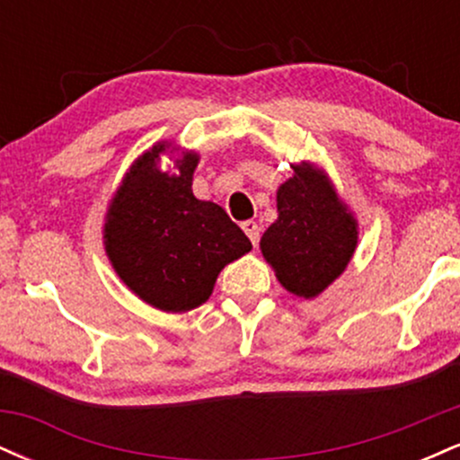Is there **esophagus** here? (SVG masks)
I'll list each match as a JSON object with an SVG mask.
<instances>
[{
    "label": "esophagus",
    "instance_id": "34e87169",
    "mask_svg": "<svg viewBox=\"0 0 460 460\" xmlns=\"http://www.w3.org/2000/svg\"><path fill=\"white\" fill-rule=\"evenodd\" d=\"M242 229H244V234L248 235L252 246L260 244V226H257L255 220H244V223H242Z\"/></svg>",
    "mask_w": 460,
    "mask_h": 460
}]
</instances>
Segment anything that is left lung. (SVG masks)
I'll return each mask as SVG.
<instances>
[{"label": "left lung", "instance_id": "left-lung-1", "mask_svg": "<svg viewBox=\"0 0 460 460\" xmlns=\"http://www.w3.org/2000/svg\"><path fill=\"white\" fill-rule=\"evenodd\" d=\"M277 192L279 218L261 235V252L285 289L314 298L344 272L357 246V223L326 175L296 164Z\"/></svg>", "mask_w": 460, "mask_h": 460}]
</instances>
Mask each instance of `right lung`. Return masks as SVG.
Masks as SVG:
<instances>
[{"mask_svg": "<svg viewBox=\"0 0 460 460\" xmlns=\"http://www.w3.org/2000/svg\"><path fill=\"white\" fill-rule=\"evenodd\" d=\"M166 145L131 166L105 218V251L119 277L145 303L181 314L209 298L226 263L252 248L220 205L192 194L197 153L179 175L157 166Z\"/></svg>", "mask_w": 460, "mask_h": 460, "instance_id": "right-lung-1", "label": "right lung"}]
</instances>
